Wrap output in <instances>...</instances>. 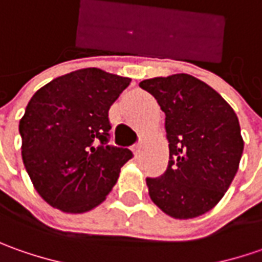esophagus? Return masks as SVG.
Segmentation results:
<instances>
[{
	"mask_svg": "<svg viewBox=\"0 0 262 262\" xmlns=\"http://www.w3.org/2000/svg\"><path fill=\"white\" fill-rule=\"evenodd\" d=\"M141 148H143V144H141V143H137L136 146H134V148H133V150H134V155H136V157L140 156V153H141Z\"/></svg>",
	"mask_w": 262,
	"mask_h": 262,
	"instance_id": "esophagus-1",
	"label": "esophagus"
}]
</instances>
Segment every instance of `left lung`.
<instances>
[{"mask_svg": "<svg viewBox=\"0 0 262 262\" xmlns=\"http://www.w3.org/2000/svg\"><path fill=\"white\" fill-rule=\"evenodd\" d=\"M165 112L169 163L147 178L151 201L175 219H194L223 198L236 175L244 140L235 114L214 89L189 74L143 80Z\"/></svg>", "mask_w": 262, "mask_h": 262, "instance_id": "obj_1", "label": "left lung"}]
</instances>
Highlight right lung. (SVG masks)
Listing matches in <instances>:
<instances>
[{
	"mask_svg": "<svg viewBox=\"0 0 262 262\" xmlns=\"http://www.w3.org/2000/svg\"><path fill=\"white\" fill-rule=\"evenodd\" d=\"M131 78L83 68L39 89L20 119L21 157L36 191L67 213H84L116 184L129 148L109 146V107Z\"/></svg>",
	"mask_w": 262,
	"mask_h": 262,
	"instance_id": "1",
	"label": "right lung"
}]
</instances>
